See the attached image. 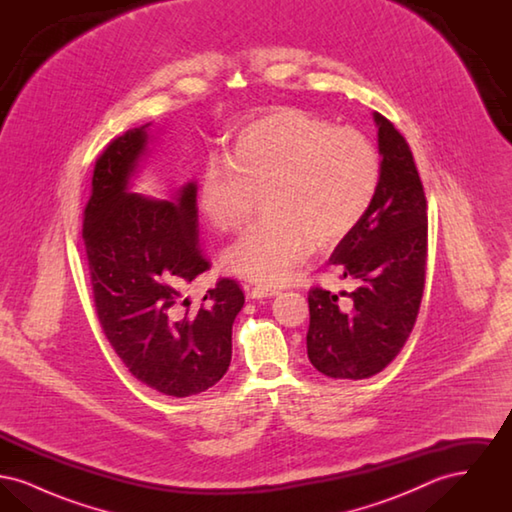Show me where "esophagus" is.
Masks as SVG:
<instances>
[{
	"label": "esophagus",
	"instance_id": "1",
	"mask_svg": "<svg viewBox=\"0 0 512 512\" xmlns=\"http://www.w3.org/2000/svg\"><path fill=\"white\" fill-rule=\"evenodd\" d=\"M249 295H251L253 299H261V297L278 295V290H276V288H268V286H255V288H251Z\"/></svg>",
	"mask_w": 512,
	"mask_h": 512
}]
</instances>
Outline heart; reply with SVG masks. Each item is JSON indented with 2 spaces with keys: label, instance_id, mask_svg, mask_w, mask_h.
Listing matches in <instances>:
<instances>
[{
  "label": "heart",
  "instance_id": "obj_1",
  "mask_svg": "<svg viewBox=\"0 0 512 512\" xmlns=\"http://www.w3.org/2000/svg\"><path fill=\"white\" fill-rule=\"evenodd\" d=\"M382 161L363 132L303 109H276L238 132L226 163L211 159L197 205L220 232L242 228L263 195L267 219L224 253V265L263 284H282L318 245L343 240L365 219Z\"/></svg>",
  "mask_w": 512,
  "mask_h": 512
}]
</instances>
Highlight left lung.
<instances>
[{
  "label": "left lung",
  "mask_w": 512,
  "mask_h": 512,
  "mask_svg": "<svg viewBox=\"0 0 512 512\" xmlns=\"http://www.w3.org/2000/svg\"><path fill=\"white\" fill-rule=\"evenodd\" d=\"M382 172L365 219L334 249L330 263L357 288L343 304L322 288L309 292V361L330 378L363 380L397 357L413 330L426 280V195L407 140L380 113Z\"/></svg>",
  "instance_id": "obj_1"
}]
</instances>
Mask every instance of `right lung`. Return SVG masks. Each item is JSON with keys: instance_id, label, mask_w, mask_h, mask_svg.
Segmentation results:
<instances>
[{"instance_id": "add662e5", "label": "right lung", "mask_w": 512, "mask_h": 512, "mask_svg": "<svg viewBox=\"0 0 512 512\" xmlns=\"http://www.w3.org/2000/svg\"><path fill=\"white\" fill-rule=\"evenodd\" d=\"M147 126L124 132L99 155L82 240L99 324L115 353L147 388L190 397L226 374L245 297L234 280L220 278L199 309L180 311L186 284L209 268L197 245V184L182 186L172 201L130 192Z\"/></svg>"}]
</instances>
